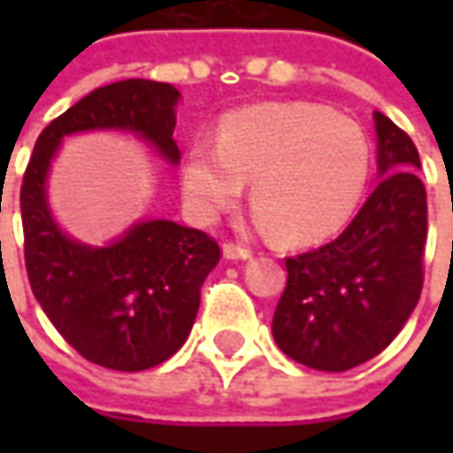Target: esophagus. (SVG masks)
<instances>
[{
    "label": "esophagus",
    "mask_w": 453,
    "mask_h": 453,
    "mask_svg": "<svg viewBox=\"0 0 453 453\" xmlns=\"http://www.w3.org/2000/svg\"><path fill=\"white\" fill-rule=\"evenodd\" d=\"M224 257L226 259H250L252 250L250 247H242V244H234V242H226L224 244Z\"/></svg>",
    "instance_id": "obj_1"
}]
</instances>
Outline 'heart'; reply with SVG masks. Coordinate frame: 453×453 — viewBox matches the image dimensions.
<instances>
[{"instance_id": "1", "label": "heart", "mask_w": 453, "mask_h": 453, "mask_svg": "<svg viewBox=\"0 0 453 453\" xmlns=\"http://www.w3.org/2000/svg\"><path fill=\"white\" fill-rule=\"evenodd\" d=\"M371 173L365 133L350 118L310 103H267L226 115L219 143L196 141L183 158V194L214 219L252 186V206L285 244L340 229Z\"/></svg>"}]
</instances>
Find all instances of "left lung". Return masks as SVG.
<instances>
[{
	"label": "left lung",
	"mask_w": 453,
	"mask_h": 453,
	"mask_svg": "<svg viewBox=\"0 0 453 453\" xmlns=\"http://www.w3.org/2000/svg\"><path fill=\"white\" fill-rule=\"evenodd\" d=\"M373 118L383 181L338 239L285 259L288 288L272 335L285 356L315 371H350L388 348L424 288L428 211L418 150L391 118Z\"/></svg>",
	"instance_id": "1"
}]
</instances>
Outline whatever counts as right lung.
<instances>
[{
    "mask_svg": "<svg viewBox=\"0 0 453 453\" xmlns=\"http://www.w3.org/2000/svg\"><path fill=\"white\" fill-rule=\"evenodd\" d=\"M181 93L156 80L97 88L37 138L22 179L25 267L44 315L80 356L111 371H146L181 348L199 312L201 285L217 267L214 236L176 221H138L108 247L67 234L47 206V171L65 135L96 128L138 133L179 164L173 141Z\"/></svg>",
    "mask_w": 453,
    "mask_h": 453,
    "instance_id": "obj_1",
    "label": "right lung"
}]
</instances>
